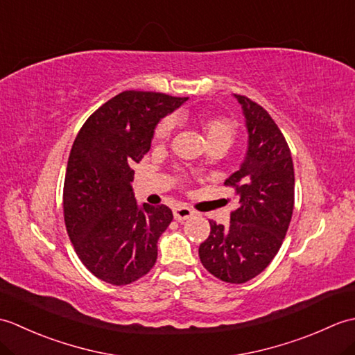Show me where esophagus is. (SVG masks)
<instances>
[{
	"label": "esophagus",
	"mask_w": 355,
	"mask_h": 355,
	"mask_svg": "<svg viewBox=\"0 0 355 355\" xmlns=\"http://www.w3.org/2000/svg\"><path fill=\"white\" fill-rule=\"evenodd\" d=\"M195 215L193 210H191L189 207H184V206H178L173 209V218H175L177 221H186L189 220V218H192Z\"/></svg>",
	"instance_id": "obj_1"
}]
</instances>
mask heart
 <instances>
[{
	"mask_svg": "<svg viewBox=\"0 0 355 355\" xmlns=\"http://www.w3.org/2000/svg\"><path fill=\"white\" fill-rule=\"evenodd\" d=\"M198 123L205 134L207 148L229 149L238 135V123L227 116H207L198 119ZM173 131V120L164 117L157 123L154 130V143L158 146L164 145L171 139Z\"/></svg>",
	"mask_w": 355,
	"mask_h": 355,
	"instance_id": "b5f03b06",
	"label": "heart"
}]
</instances>
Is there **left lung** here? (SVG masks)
Here are the masks:
<instances>
[{"mask_svg":"<svg viewBox=\"0 0 355 355\" xmlns=\"http://www.w3.org/2000/svg\"><path fill=\"white\" fill-rule=\"evenodd\" d=\"M243 107L248 149L241 168L225 180L238 209L229 225L210 220V235L198 248L201 263L215 277L244 284L273 261L288 230L294 207V168L284 134L261 105L235 94Z\"/></svg>","mask_w":355,"mask_h":355,"instance_id":"left-lung-1","label":"left lung"}]
</instances>
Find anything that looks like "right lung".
I'll return each instance as SVG.
<instances>
[{
	"label": "right lung",
	"mask_w": 355,
	"mask_h": 355,
	"mask_svg": "<svg viewBox=\"0 0 355 355\" xmlns=\"http://www.w3.org/2000/svg\"><path fill=\"white\" fill-rule=\"evenodd\" d=\"M187 97L123 92L97 108L74 140L64 182V220L74 252L111 285L145 276L157 261V241L172 221L164 206L139 207L132 166L150 148L154 128Z\"/></svg>",
	"instance_id": "1"
}]
</instances>
